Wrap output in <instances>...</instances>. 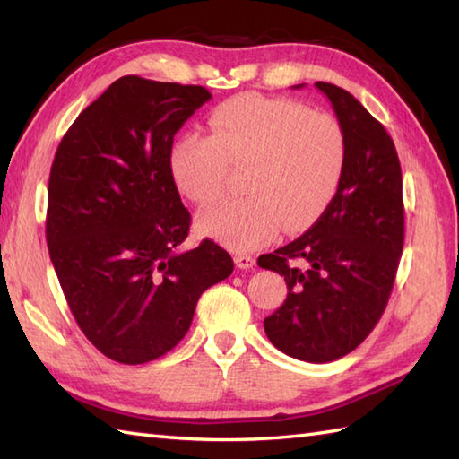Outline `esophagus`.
<instances>
[{
  "mask_svg": "<svg viewBox=\"0 0 459 459\" xmlns=\"http://www.w3.org/2000/svg\"><path fill=\"white\" fill-rule=\"evenodd\" d=\"M235 264L240 270H250V268H255L256 258L252 255H247V252H238V255H235Z\"/></svg>",
  "mask_w": 459,
  "mask_h": 459,
  "instance_id": "esophagus-1",
  "label": "esophagus"
}]
</instances>
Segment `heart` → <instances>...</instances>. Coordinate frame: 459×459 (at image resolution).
I'll use <instances>...</instances> for the list:
<instances>
[{
  "label": "heart",
  "mask_w": 459,
  "mask_h": 459,
  "mask_svg": "<svg viewBox=\"0 0 459 459\" xmlns=\"http://www.w3.org/2000/svg\"><path fill=\"white\" fill-rule=\"evenodd\" d=\"M211 135L187 132L169 152L171 178L193 203L222 193L229 165L242 168L240 199L204 207L201 232L232 250L266 245L280 229L299 232L333 201L347 163V135L331 114L260 94L235 96L212 110Z\"/></svg>",
  "instance_id": "obj_1"
}]
</instances>
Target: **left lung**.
I'll return each instance as SVG.
<instances>
[{"label": "left lung", "instance_id": "1", "mask_svg": "<svg viewBox=\"0 0 459 459\" xmlns=\"http://www.w3.org/2000/svg\"><path fill=\"white\" fill-rule=\"evenodd\" d=\"M316 86L347 135L343 179L314 227L262 255L258 266L288 284L286 301L264 319L272 345L307 363H329L363 343L383 316L403 255L404 203L401 161L385 126L353 94Z\"/></svg>", "mask_w": 459, "mask_h": 459}]
</instances>
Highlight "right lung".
<instances>
[{"instance_id": "obj_1", "label": "right lung", "mask_w": 459, "mask_h": 459, "mask_svg": "<svg viewBox=\"0 0 459 459\" xmlns=\"http://www.w3.org/2000/svg\"><path fill=\"white\" fill-rule=\"evenodd\" d=\"M207 100L204 86L122 76L56 148L48 255L76 324L116 363L142 365L171 351L203 291L235 268L209 238L178 250L191 214L171 178L169 152L173 135Z\"/></svg>"}]
</instances>
